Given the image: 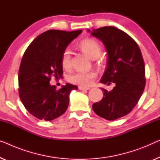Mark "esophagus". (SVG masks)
<instances>
[{"label":"esophagus","mask_w":160,"mask_h":160,"mask_svg":"<svg viewBox=\"0 0 160 160\" xmlns=\"http://www.w3.org/2000/svg\"><path fill=\"white\" fill-rule=\"evenodd\" d=\"M79 90H90V88L80 86V87H79Z\"/></svg>","instance_id":"esophagus-1"}]
</instances>
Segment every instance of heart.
<instances>
[{
    "label": "heart",
    "instance_id": "heart-1",
    "mask_svg": "<svg viewBox=\"0 0 160 160\" xmlns=\"http://www.w3.org/2000/svg\"><path fill=\"white\" fill-rule=\"evenodd\" d=\"M80 49L90 59H95L98 57L101 52V47L96 41L92 39L82 40L80 44ZM70 51L68 49H65L62 53L61 59L62 65L64 68H69L70 66ZM97 73L94 71H78L69 75V82L83 86H88L92 84Z\"/></svg>",
    "mask_w": 160,
    "mask_h": 160
}]
</instances>
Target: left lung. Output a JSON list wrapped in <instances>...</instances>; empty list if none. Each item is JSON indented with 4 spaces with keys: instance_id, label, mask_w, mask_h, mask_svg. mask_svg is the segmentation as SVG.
Instances as JSON below:
<instances>
[{
    "instance_id": "1",
    "label": "left lung",
    "mask_w": 160,
    "mask_h": 160,
    "mask_svg": "<svg viewBox=\"0 0 160 160\" xmlns=\"http://www.w3.org/2000/svg\"><path fill=\"white\" fill-rule=\"evenodd\" d=\"M88 32L103 42L108 54L100 82L116 85L110 92L102 89L103 98L92 104V110L106 120H116L132 111L144 91L146 80L141 50L129 35L114 27Z\"/></svg>"
}]
</instances>
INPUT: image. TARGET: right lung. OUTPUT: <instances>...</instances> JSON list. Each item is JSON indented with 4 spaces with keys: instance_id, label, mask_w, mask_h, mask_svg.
I'll use <instances>...</instances> for the list:
<instances>
[{
    "instance_id": "add662e5",
    "label": "right lung",
    "mask_w": 160,
    "mask_h": 160,
    "mask_svg": "<svg viewBox=\"0 0 160 160\" xmlns=\"http://www.w3.org/2000/svg\"><path fill=\"white\" fill-rule=\"evenodd\" d=\"M82 32L48 30L26 50L19 68L18 92L23 106L36 118L54 120L68 108L70 92L78 86L67 83L57 90L49 81L52 75L57 79L62 76V53Z\"/></svg>"
}]
</instances>
